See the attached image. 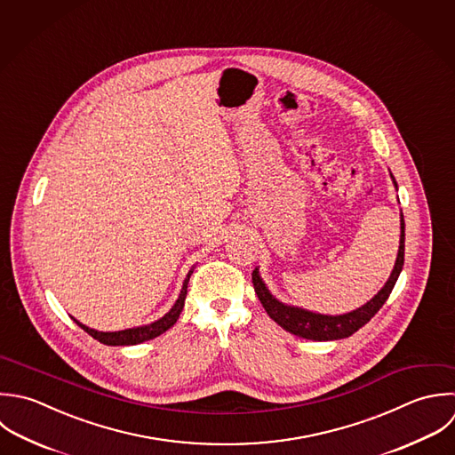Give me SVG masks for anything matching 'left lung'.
Here are the masks:
<instances>
[{"mask_svg":"<svg viewBox=\"0 0 455 455\" xmlns=\"http://www.w3.org/2000/svg\"><path fill=\"white\" fill-rule=\"evenodd\" d=\"M392 182L395 186V189H399L395 177L392 175ZM404 214L401 211V239H399V251H397V259L394 264V269L387 280V283L381 287V291L369 299L365 305H362L356 310H351L347 314H340V315H330V314H319V312H312L307 310L303 307H296V305H289L280 301L266 285L264 278L260 276L259 267H255L251 280H253V287L255 292L262 303V307L266 308L267 315L278 324L282 326L285 331L307 339V340H315V342H326V340H340V339H347L351 335H355L360 328H363L378 312L379 308L387 303L390 292L394 291V285L403 271L404 266V239H406V232H404Z\"/></svg>","mask_w":455,"mask_h":455,"instance_id":"obj_1","label":"left lung"}]
</instances>
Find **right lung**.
I'll return each mask as SVG.
<instances>
[{"label":"right lung","mask_w":455,"mask_h":455,"mask_svg":"<svg viewBox=\"0 0 455 455\" xmlns=\"http://www.w3.org/2000/svg\"><path fill=\"white\" fill-rule=\"evenodd\" d=\"M193 269L195 266L189 269L188 276L184 278V283H182V289H180V294L179 298L175 299L173 307L163 315L159 317L157 321L154 323H148V324H143V326H136V328H127V330H120V331H99V330H93V328H88L84 326L83 323H79L77 319H74V323L84 330L90 337H93L95 340H99L100 344L104 346H136V344H141V342H147L150 339H156L159 337L161 333H164L168 328H172L175 324V321L179 319L180 312H182V307H184V299H186V294H188V283H189V276L193 275Z\"/></svg>","instance_id":"obj_1"}]
</instances>
